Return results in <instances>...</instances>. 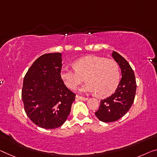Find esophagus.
Returning a JSON list of instances; mask_svg holds the SVG:
<instances>
[{
	"instance_id": "esophagus-1",
	"label": "esophagus",
	"mask_w": 157,
	"mask_h": 157,
	"mask_svg": "<svg viewBox=\"0 0 157 157\" xmlns=\"http://www.w3.org/2000/svg\"><path fill=\"white\" fill-rule=\"evenodd\" d=\"M76 98H78V99H79V100H83V101H86V100H88V98H84V97H82V96H79V95H76Z\"/></svg>"
}]
</instances>
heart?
<instances>
[{
  "label": "heart",
  "instance_id": "obj_1",
  "mask_svg": "<svg viewBox=\"0 0 157 157\" xmlns=\"http://www.w3.org/2000/svg\"><path fill=\"white\" fill-rule=\"evenodd\" d=\"M74 69L63 67L60 76L68 88L75 89L84 81H88L80 90L83 93H96L106 97L115 91L120 81L119 64L113 59L98 56H87L77 59Z\"/></svg>",
  "mask_w": 157,
  "mask_h": 157
}]
</instances>
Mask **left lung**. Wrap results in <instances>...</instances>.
I'll return each instance as SVG.
<instances>
[{
    "mask_svg": "<svg viewBox=\"0 0 157 157\" xmlns=\"http://www.w3.org/2000/svg\"><path fill=\"white\" fill-rule=\"evenodd\" d=\"M112 57L119 64L122 78L115 93L100 101L96 117L102 122L111 123L119 120L128 112L134 102L136 81L131 67L121 55L113 51Z\"/></svg>",
    "mask_w": 157,
    "mask_h": 157,
    "instance_id": "8db88e82",
    "label": "left lung"
}]
</instances>
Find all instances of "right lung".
<instances>
[{
	"label": "right lung",
	"instance_id": "obj_1",
	"mask_svg": "<svg viewBox=\"0 0 157 157\" xmlns=\"http://www.w3.org/2000/svg\"><path fill=\"white\" fill-rule=\"evenodd\" d=\"M62 54L43 55L33 62L24 78L21 99L27 117L45 129L61 126L71 112L76 95L60 76Z\"/></svg>",
	"mask_w": 157,
	"mask_h": 157
}]
</instances>
